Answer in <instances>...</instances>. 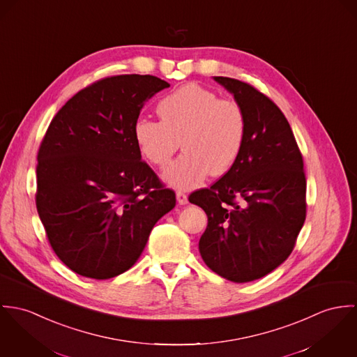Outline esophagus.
Returning <instances> with one entry per match:
<instances>
[{
    "label": "esophagus",
    "instance_id": "obj_1",
    "mask_svg": "<svg viewBox=\"0 0 357 357\" xmlns=\"http://www.w3.org/2000/svg\"><path fill=\"white\" fill-rule=\"evenodd\" d=\"M176 199L179 202V205H186L189 201H188V195L183 193V192H176Z\"/></svg>",
    "mask_w": 357,
    "mask_h": 357
}]
</instances>
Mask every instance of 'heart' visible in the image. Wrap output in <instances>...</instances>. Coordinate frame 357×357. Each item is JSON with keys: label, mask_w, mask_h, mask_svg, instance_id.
Returning a JSON list of instances; mask_svg holds the SVG:
<instances>
[{"label": "heart", "mask_w": 357, "mask_h": 357, "mask_svg": "<svg viewBox=\"0 0 357 357\" xmlns=\"http://www.w3.org/2000/svg\"><path fill=\"white\" fill-rule=\"evenodd\" d=\"M160 119L141 118L132 135L141 156L165 165L179 148L183 153L162 172L178 189L196 188L212 174L225 175L236 164L246 137V116L236 100L220 98L196 83L185 84L158 105Z\"/></svg>", "instance_id": "heart-1"}]
</instances>
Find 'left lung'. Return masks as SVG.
I'll use <instances>...</instances> for the list:
<instances>
[{
    "instance_id": "obj_1",
    "label": "left lung",
    "mask_w": 357,
    "mask_h": 357,
    "mask_svg": "<svg viewBox=\"0 0 357 357\" xmlns=\"http://www.w3.org/2000/svg\"><path fill=\"white\" fill-rule=\"evenodd\" d=\"M213 79L245 111V144L233 168L189 201L208 216L198 242L204 263L243 283L266 277L291 253L305 222L307 181L294 134L277 105L249 83Z\"/></svg>"
}]
</instances>
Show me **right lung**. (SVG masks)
I'll return each instance as SVG.
<instances>
[{
    "instance_id": "1",
    "label": "right lung",
    "mask_w": 357,
    "mask_h": 357,
    "mask_svg": "<svg viewBox=\"0 0 357 357\" xmlns=\"http://www.w3.org/2000/svg\"><path fill=\"white\" fill-rule=\"evenodd\" d=\"M165 87L152 75L98 80L66 102L42 139L37 211L57 257L82 277L131 268L175 206V193L141 160L132 135L145 102Z\"/></svg>"
}]
</instances>
